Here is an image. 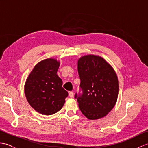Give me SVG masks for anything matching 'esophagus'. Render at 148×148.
Returning <instances> with one entry per match:
<instances>
[{
	"mask_svg": "<svg viewBox=\"0 0 148 148\" xmlns=\"http://www.w3.org/2000/svg\"><path fill=\"white\" fill-rule=\"evenodd\" d=\"M69 97H71V98H72V97H74V92H69Z\"/></svg>",
	"mask_w": 148,
	"mask_h": 148,
	"instance_id": "1",
	"label": "esophagus"
}]
</instances>
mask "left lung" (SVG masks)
<instances>
[{
    "label": "left lung",
    "instance_id": "obj_1",
    "mask_svg": "<svg viewBox=\"0 0 148 148\" xmlns=\"http://www.w3.org/2000/svg\"><path fill=\"white\" fill-rule=\"evenodd\" d=\"M80 90L75 94L81 112L90 119L104 117L114 108L118 95V80L114 69L99 56L78 60Z\"/></svg>",
    "mask_w": 148,
    "mask_h": 148
}]
</instances>
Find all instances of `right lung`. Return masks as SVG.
Wrapping results in <instances>:
<instances>
[{
	"mask_svg": "<svg viewBox=\"0 0 148 148\" xmlns=\"http://www.w3.org/2000/svg\"><path fill=\"white\" fill-rule=\"evenodd\" d=\"M60 62L53 58L39 62L28 77L25 93L28 102L36 111L51 115L60 110L68 96L62 88V80L56 72Z\"/></svg>",
	"mask_w": 148,
	"mask_h": 148,
	"instance_id": "add662e5",
	"label": "right lung"
}]
</instances>
